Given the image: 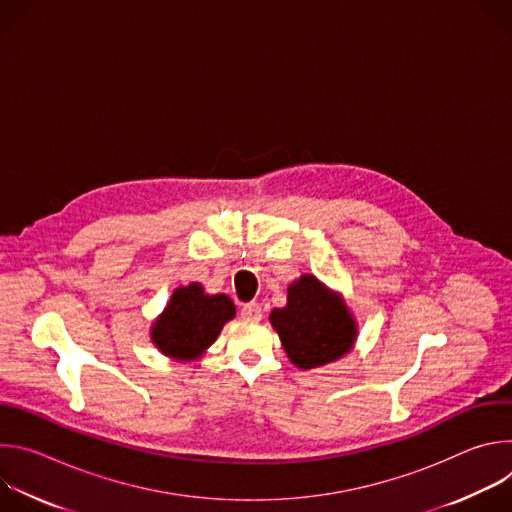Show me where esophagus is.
Here are the masks:
<instances>
[{
  "instance_id": "obj_1",
  "label": "esophagus",
  "mask_w": 512,
  "mask_h": 512,
  "mask_svg": "<svg viewBox=\"0 0 512 512\" xmlns=\"http://www.w3.org/2000/svg\"><path fill=\"white\" fill-rule=\"evenodd\" d=\"M241 316H243V320H247V322H259V320L263 318V310H261L259 304L251 302V304H245V306H243Z\"/></svg>"
}]
</instances>
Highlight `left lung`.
Wrapping results in <instances>:
<instances>
[{
	"label": "left lung",
	"instance_id": "1",
	"mask_svg": "<svg viewBox=\"0 0 512 512\" xmlns=\"http://www.w3.org/2000/svg\"><path fill=\"white\" fill-rule=\"evenodd\" d=\"M269 322L291 364L302 371L340 360L358 336V324L340 291L310 273L289 283L287 304L273 308Z\"/></svg>",
	"mask_w": 512,
	"mask_h": 512
}]
</instances>
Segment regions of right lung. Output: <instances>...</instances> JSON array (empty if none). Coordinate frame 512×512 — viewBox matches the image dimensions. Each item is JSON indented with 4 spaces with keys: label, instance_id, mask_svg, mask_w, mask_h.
I'll return each mask as SVG.
<instances>
[{
    "label": "right lung",
    "instance_id": "add662e5",
    "mask_svg": "<svg viewBox=\"0 0 512 512\" xmlns=\"http://www.w3.org/2000/svg\"><path fill=\"white\" fill-rule=\"evenodd\" d=\"M237 316L233 300L225 294H206L202 283L180 285L164 312L152 322L154 346L176 362L200 358L221 334L223 326Z\"/></svg>",
    "mask_w": 512,
    "mask_h": 512
}]
</instances>
